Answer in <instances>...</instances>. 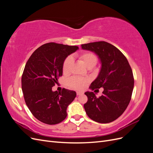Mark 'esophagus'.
<instances>
[{
	"instance_id": "1",
	"label": "esophagus",
	"mask_w": 153,
	"mask_h": 153,
	"mask_svg": "<svg viewBox=\"0 0 153 153\" xmlns=\"http://www.w3.org/2000/svg\"><path fill=\"white\" fill-rule=\"evenodd\" d=\"M84 94V92H80V91H77L76 92V94L77 95H81V94Z\"/></svg>"
}]
</instances>
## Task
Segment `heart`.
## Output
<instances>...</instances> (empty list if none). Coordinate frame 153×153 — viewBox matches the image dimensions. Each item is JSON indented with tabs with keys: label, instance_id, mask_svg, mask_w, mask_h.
Here are the masks:
<instances>
[{
	"label": "heart",
	"instance_id": "obj_1",
	"mask_svg": "<svg viewBox=\"0 0 153 153\" xmlns=\"http://www.w3.org/2000/svg\"><path fill=\"white\" fill-rule=\"evenodd\" d=\"M78 58L83 64L89 69L93 68L98 62V57L92 52H84L78 55ZM73 58L71 56L67 57L62 64V71L64 74H68L71 71L73 65ZM89 82V78H83L78 76H74L68 81V84L71 87L77 90H82Z\"/></svg>",
	"mask_w": 153,
	"mask_h": 153
}]
</instances>
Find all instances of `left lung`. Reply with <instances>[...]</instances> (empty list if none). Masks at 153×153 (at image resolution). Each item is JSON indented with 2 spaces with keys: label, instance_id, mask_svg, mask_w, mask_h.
Wrapping results in <instances>:
<instances>
[{
  "label": "left lung",
  "instance_id": "8db88e82",
  "mask_svg": "<svg viewBox=\"0 0 153 153\" xmlns=\"http://www.w3.org/2000/svg\"><path fill=\"white\" fill-rule=\"evenodd\" d=\"M81 46L82 49L94 52L101 63L99 75L89 88L92 91L103 88L99 98L93 92H85L88 98L84 105L85 112L96 122H112L123 114L131 100L134 87L132 69L123 53L110 43L98 41Z\"/></svg>",
  "mask_w": 153,
  "mask_h": 153
}]
</instances>
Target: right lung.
Masks as SVG:
<instances>
[{"mask_svg": "<svg viewBox=\"0 0 153 153\" xmlns=\"http://www.w3.org/2000/svg\"><path fill=\"white\" fill-rule=\"evenodd\" d=\"M76 46L55 43L43 45L27 61L22 76V89L25 103L39 121L52 125L61 123L66 110L76 97V92L63 88L61 92L52 87L62 75V64Z\"/></svg>", "mask_w": 153, "mask_h": 153, "instance_id": "right-lung-1", "label": "right lung"}]
</instances>
